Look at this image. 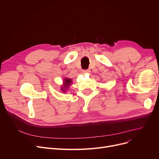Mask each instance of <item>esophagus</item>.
<instances>
[{
    "label": "esophagus",
    "instance_id": "34e87169",
    "mask_svg": "<svg viewBox=\"0 0 159 159\" xmlns=\"http://www.w3.org/2000/svg\"><path fill=\"white\" fill-rule=\"evenodd\" d=\"M90 72V71L89 70H84L83 71V73H89Z\"/></svg>",
    "mask_w": 159,
    "mask_h": 159
}]
</instances>
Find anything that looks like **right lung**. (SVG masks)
I'll return each instance as SVG.
<instances>
[{
  "mask_svg": "<svg viewBox=\"0 0 159 159\" xmlns=\"http://www.w3.org/2000/svg\"><path fill=\"white\" fill-rule=\"evenodd\" d=\"M72 79L70 78L66 77L63 80V84L61 87V90L62 91V92L66 93V91H67L70 88V86L72 84Z\"/></svg>",
  "mask_w": 159,
  "mask_h": 159,
  "instance_id": "1",
  "label": "right lung"
}]
</instances>
